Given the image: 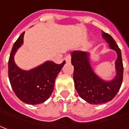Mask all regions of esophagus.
Wrapping results in <instances>:
<instances>
[{
    "label": "esophagus",
    "mask_w": 129,
    "mask_h": 129,
    "mask_svg": "<svg viewBox=\"0 0 129 129\" xmlns=\"http://www.w3.org/2000/svg\"><path fill=\"white\" fill-rule=\"evenodd\" d=\"M65 61H66V62H67V63H69V62H70V61H71V55H67L66 56V57H65Z\"/></svg>",
    "instance_id": "34e87169"
}]
</instances>
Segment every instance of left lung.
<instances>
[{
    "instance_id": "1",
    "label": "left lung",
    "mask_w": 129,
    "mask_h": 129,
    "mask_svg": "<svg viewBox=\"0 0 129 129\" xmlns=\"http://www.w3.org/2000/svg\"><path fill=\"white\" fill-rule=\"evenodd\" d=\"M102 37L109 43L111 49L117 52L116 61V75L111 80H102L92 70L89 63L88 54L83 52H73L71 62L74 66L73 79L75 87L79 95L90 104H101L111 101L120 90L123 82V65L121 49L111 36L102 31Z\"/></svg>"
}]
</instances>
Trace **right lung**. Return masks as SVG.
Returning a JSON list of instances; mask_svg holds the SVG:
<instances>
[{
  "instance_id": "add662e5",
  "label": "right lung",
  "mask_w": 129,
  "mask_h": 129,
  "mask_svg": "<svg viewBox=\"0 0 129 129\" xmlns=\"http://www.w3.org/2000/svg\"><path fill=\"white\" fill-rule=\"evenodd\" d=\"M23 32L13 46L8 60V77L13 90L23 103L36 105L42 103L52 95L55 79L65 64H56L48 61L29 71H24L16 66L13 56L23 41Z\"/></svg>"
}]
</instances>
